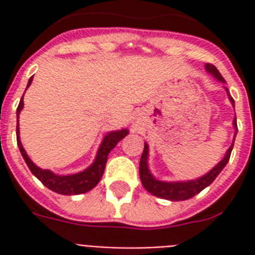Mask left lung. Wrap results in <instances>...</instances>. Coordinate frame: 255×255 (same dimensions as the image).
<instances>
[{"mask_svg": "<svg viewBox=\"0 0 255 255\" xmlns=\"http://www.w3.org/2000/svg\"><path fill=\"white\" fill-rule=\"evenodd\" d=\"M206 73L210 74L212 77H214L218 82H222L225 83V79L222 78V75L220 74L216 67L213 65H209L206 63L205 65ZM226 92H228V96H229V100L232 106L234 107V99L230 96L229 90L225 87ZM233 127H234V139H236V135H237V120L234 118L233 120ZM234 139L232 145L229 147V149L226 151L224 159L214 165L212 169L205 173L204 176L198 178H194V180H188V181H161V180H157V178L151 173L149 167H148V155H149V147H148L147 143H144V151L143 155H141V159H140V167H139V173H140V180H141V184L145 189L149 192L151 194L156 196V197L165 198V200H169V201H184V200H189L193 196L198 194L202 189H205L206 186H209L212 182L216 180L218 174L221 173V170L225 168V165L228 164L230 159V153H232V149H233L234 145Z\"/></svg>", "mask_w": 255, "mask_h": 255, "instance_id": "1", "label": "left lung"}]
</instances>
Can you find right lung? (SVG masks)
Masks as SVG:
<instances>
[{
  "label": "right lung",
  "mask_w": 255,
  "mask_h": 255,
  "mask_svg": "<svg viewBox=\"0 0 255 255\" xmlns=\"http://www.w3.org/2000/svg\"><path fill=\"white\" fill-rule=\"evenodd\" d=\"M33 82V77L29 79V83H27V87L31 85ZM22 108H23V96L21 98V102L18 104L17 108V144L19 151H21V155L25 160V163L27 164L29 169L31 170V173L35 176V177L39 180V181L49 188L55 193L65 194V196H71V194H82L86 193L88 190H91L92 188H95L98 185V182L100 181V178L103 176L104 168H106V163H107L108 153L115 148V145L119 143L120 140L124 139L126 136L128 135V129L124 128V129H118V131H111L106 133V136L102 140L99 148H98V152H96L95 160L92 161V164L90 167L86 168L85 170L82 172H78V173L73 174H57L51 172L50 169H42V168L37 167L35 164L31 161L27 153H26L25 148L22 147L21 139H19V123H18V119H19V114H21Z\"/></svg>",
  "instance_id": "obj_1"
}]
</instances>
